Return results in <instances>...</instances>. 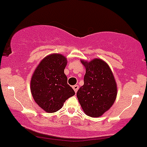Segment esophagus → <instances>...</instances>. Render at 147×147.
I'll return each mask as SVG.
<instances>
[{
    "mask_svg": "<svg viewBox=\"0 0 147 147\" xmlns=\"http://www.w3.org/2000/svg\"><path fill=\"white\" fill-rule=\"evenodd\" d=\"M73 89H74V92H77L78 89H79V86H78V85L73 86Z\"/></svg>",
    "mask_w": 147,
    "mask_h": 147,
    "instance_id": "34e87169",
    "label": "esophagus"
}]
</instances>
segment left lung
<instances>
[{
  "instance_id": "obj_1",
  "label": "left lung",
  "mask_w": 147,
  "mask_h": 147,
  "mask_svg": "<svg viewBox=\"0 0 147 147\" xmlns=\"http://www.w3.org/2000/svg\"><path fill=\"white\" fill-rule=\"evenodd\" d=\"M86 68L84 85L76 96L84 112L91 117H99L114 104L117 85L109 65L100 58L81 60Z\"/></svg>"
}]
</instances>
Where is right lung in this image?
Returning a JSON list of instances; mask_svg holds the SVG:
<instances>
[{
    "instance_id": "right-lung-1",
    "label": "right lung",
    "mask_w": 147,
    "mask_h": 147,
    "mask_svg": "<svg viewBox=\"0 0 147 147\" xmlns=\"http://www.w3.org/2000/svg\"><path fill=\"white\" fill-rule=\"evenodd\" d=\"M67 62L61 54H51L40 62L33 72L30 80L32 96L46 112H56L68 98L75 95L64 74Z\"/></svg>"
}]
</instances>
